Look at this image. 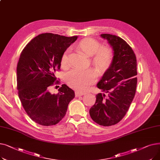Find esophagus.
I'll use <instances>...</instances> for the list:
<instances>
[{
	"label": "esophagus",
	"instance_id": "1",
	"mask_svg": "<svg viewBox=\"0 0 160 160\" xmlns=\"http://www.w3.org/2000/svg\"><path fill=\"white\" fill-rule=\"evenodd\" d=\"M83 95V93H81V92H79V91H75V97H76L82 96Z\"/></svg>",
	"mask_w": 160,
	"mask_h": 160
}]
</instances>
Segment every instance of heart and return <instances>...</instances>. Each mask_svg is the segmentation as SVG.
I'll return each instance as SVG.
<instances>
[{
	"instance_id": "b5f03b06",
	"label": "heart",
	"mask_w": 160,
	"mask_h": 160,
	"mask_svg": "<svg viewBox=\"0 0 160 160\" xmlns=\"http://www.w3.org/2000/svg\"><path fill=\"white\" fill-rule=\"evenodd\" d=\"M100 42L93 38H86L77 44V48L86 55L91 57L92 63L100 72L107 71L111 67L114 54L112 48L101 47ZM63 68L69 66V50H66L61 58ZM97 79V73L93 69L85 71L71 70L65 75V80L71 88L78 91H85Z\"/></svg>"
}]
</instances>
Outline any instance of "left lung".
<instances>
[{"label": "left lung", "mask_w": 160, "mask_h": 160, "mask_svg": "<svg viewBox=\"0 0 160 160\" xmlns=\"http://www.w3.org/2000/svg\"><path fill=\"white\" fill-rule=\"evenodd\" d=\"M113 50L111 67L97 83V88L108 93L96 95L95 104L89 114L96 123L104 127L116 124L127 114L135 97L138 78L136 56L124 39L115 35L103 33Z\"/></svg>", "instance_id": "left-lung-1"}]
</instances>
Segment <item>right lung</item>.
Instances as JSON below:
<instances>
[{
  "instance_id": "obj_1",
  "label": "right lung",
  "mask_w": 160,
  "mask_h": 160,
  "mask_svg": "<svg viewBox=\"0 0 160 160\" xmlns=\"http://www.w3.org/2000/svg\"><path fill=\"white\" fill-rule=\"evenodd\" d=\"M77 36L65 37L45 33L32 39L22 50L17 67V89L21 102L30 118L43 126L55 125L66 114L74 92L65 84L51 94L49 89L60 84L55 76L61 58Z\"/></svg>"
}]
</instances>
